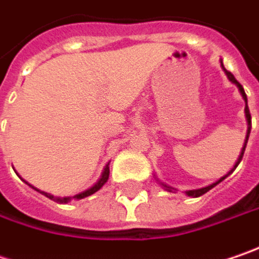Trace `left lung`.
I'll return each mask as SVG.
<instances>
[{
	"label": "left lung",
	"instance_id": "8db88e82",
	"mask_svg": "<svg viewBox=\"0 0 259 259\" xmlns=\"http://www.w3.org/2000/svg\"><path fill=\"white\" fill-rule=\"evenodd\" d=\"M221 69L224 70V73H226V76H227V79L232 82V83H235L236 86H237V89H239V92H240V95H242V98H243V101H245V117H246V123H248V130H246V138H245V144H243V148H242V151H240V155H239V158H237V161L235 162V165H233V168L227 173L226 176H223L220 180H217L215 183H212V185H209V186H205V188H201V189H193V190H186L185 193L188 195V196H192V198H198V196H201V195H204V193H206L208 190H211L214 186H217L220 182H223L227 176H230L233 171H235V168L239 165V162L242 161V157H243V152H245V148H246V144H248V139H249V133H251V113H249V108H248V98H246V94H245V91H243V88H242V84L239 83L237 80L235 79V76L230 73V71H227V70L224 69V66H223V61H221ZM155 180L160 183V186L164 190H167V192H173V189L175 188H171V186H168V185H165L164 182H161L160 179L155 176Z\"/></svg>",
	"mask_w": 259,
	"mask_h": 259
}]
</instances>
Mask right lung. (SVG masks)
<instances>
[{"mask_svg": "<svg viewBox=\"0 0 259 259\" xmlns=\"http://www.w3.org/2000/svg\"><path fill=\"white\" fill-rule=\"evenodd\" d=\"M108 177H110V162L104 167V170H102V175H101V177L98 179V182L94 185V186H91L89 189L83 190V192H80V193H77V195H74V196H64V198H61V196H54V195H51V193H47V192H40L39 189H36V188H33L32 185V188L35 190H39L42 195H45L47 198H50L51 201H54V202H58V204H67V202H70L71 199H83V198H86V196H91V195H94L95 192H98L105 183H107V180H108Z\"/></svg>", "mask_w": 259, "mask_h": 259, "instance_id": "right-lung-1", "label": "right lung"}]
</instances>
